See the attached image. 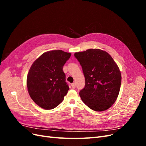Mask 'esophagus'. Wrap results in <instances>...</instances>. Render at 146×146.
Masks as SVG:
<instances>
[{"label":"esophagus","mask_w":146,"mask_h":146,"mask_svg":"<svg viewBox=\"0 0 146 146\" xmlns=\"http://www.w3.org/2000/svg\"><path fill=\"white\" fill-rule=\"evenodd\" d=\"M71 86H72V88H74L75 87H76V83H72L71 84Z\"/></svg>","instance_id":"34e87169"}]
</instances>
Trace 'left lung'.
<instances>
[{"label": "left lung", "mask_w": 146, "mask_h": 146, "mask_svg": "<svg viewBox=\"0 0 146 146\" xmlns=\"http://www.w3.org/2000/svg\"><path fill=\"white\" fill-rule=\"evenodd\" d=\"M85 78V86L79 94L91 110L103 111L116 100L120 91L121 74L108 53L98 48L76 52Z\"/></svg>", "instance_id": "left-lung-1"}]
</instances>
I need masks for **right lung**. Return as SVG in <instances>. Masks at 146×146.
Returning <instances> with one entry per match:
<instances>
[{
	"label": "right lung",
	"mask_w": 146,
	"mask_h": 146,
	"mask_svg": "<svg viewBox=\"0 0 146 146\" xmlns=\"http://www.w3.org/2000/svg\"><path fill=\"white\" fill-rule=\"evenodd\" d=\"M70 55L61 50L48 51L31 66L27 86L30 98L39 107L51 110L63 102L69 89L63 68Z\"/></svg>",
	"instance_id": "1"
}]
</instances>
